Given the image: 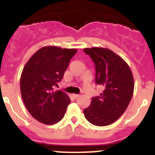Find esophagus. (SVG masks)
Here are the masks:
<instances>
[{
    "label": "esophagus",
    "instance_id": "34e87169",
    "mask_svg": "<svg viewBox=\"0 0 155 155\" xmlns=\"http://www.w3.org/2000/svg\"><path fill=\"white\" fill-rule=\"evenodd\" d=\"M72 97H73L74 98H78V97H79V94H72Z\"/></svg>",
    "mask_w": 155,
    "mask_h": 155
}]
</instances>
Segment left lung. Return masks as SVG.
I'll use <instances>...</instances> for the list:
<instances>
[{
	"label": "left lung",
	"instance_id": "8db88e82",
	"mask_svg": "<svg viewBox=\"0 0 155 155\" xmlns=\"http://www.w3.org/2000/svg\"><path fill=\"white\" fill-rule=\"evenodd\" d=\"M95 66V83L102 86L99 96L93 97L84 110L91 124L104 127L118 120L127 109L133 96L134 77L127 63L109 49L85 48Z\"/></svg>",
	"mask_w": 155,
	"mask_h": 155
}]
</instances>
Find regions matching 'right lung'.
I'll return each instance as SVG.
<instances>
[{
  "label": "right lung",
  "mask_w": 155,
  "mask_h": 155,
  "mask_svg": "<svg viewBox=\"0 0 155 155\" xmlns=\"http://www.w3.org/2000/svg\"><path fill=\"white\" fill-rule=\"evenodd\" d=\"M76 49L44 46L28 60L23 68L20 88L25 105L40 123L51 125L61 121L71 102L64 91H53L62 80Z\"/></svg>",
  "instance_id": "obj_1"
}]
</instances>
